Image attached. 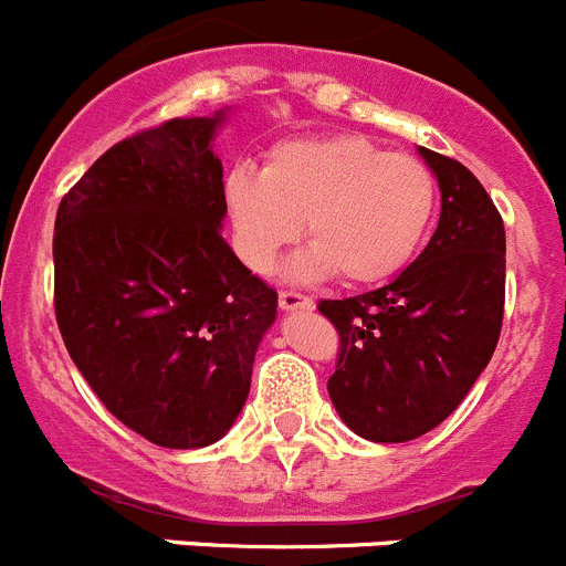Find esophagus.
<instances>
[{"label":"esophagus","instance_id":"34e87169","mask_svg":"<svg viewBox=\"0 0 566 566\" xmlns=\"http://www.w3.org/2000/svg\"><path fill=\"white\" fill-rule=\"evenodd\" d=\"M279 307L287 310V313H298V310H313L315 302L310 295L295 293V290H282L279 293Z\"/></svg>","mask_w":566,"mask_h":566}]
</instances>
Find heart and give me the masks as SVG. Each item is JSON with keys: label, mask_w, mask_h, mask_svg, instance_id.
Listing matches in <instances>:
<instances>
[{"label": "heart", "mask_w": 566, "mask_h": 566, "mask_svg": "<svg viewBox=\"0 0 566 566\" xmlns=\"http://www.w3.org/2000/svg\"><path fill=\"white\" fill-rule=\"evenodd\" d=\"M233 251L268 273L287 245L310 251L293 279L338 273L346 284H378L403 271L437 211V177L415 155L386 151L364 135L287 140L262 171L237 166L222 182Z\"/></svg>", "instance_id": "heart-1"}]
</instances>
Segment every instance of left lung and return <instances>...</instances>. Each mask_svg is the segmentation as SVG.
I'll list each match as a JSON object with an SVG mask.
<instances>
[{
	"mask_svg": "<svg viewBox=\"0 0 566 566\" xmlns=\"http://www.w3.org/2000/svg\"><path fill=\"white\" fill-rule=\"evenodd\" d=\"M417 151L442 200L426 251L384 287L318 304L340 338L329 397L340 420L371 442L437 429L488 366L505 315L496 206L462 163Z\"/></svg>",
	"mask_w": 566,
	"mask_h": 566,
	"instance_id": "1",
	"label": "left lung"
}]
</instances>
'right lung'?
<instances>
[{"label": "right lung", "mask_w": 566, "mask_h": 566, "mask_svg": "<svg viewBox=\"0 0 566 566\" xmlns=\"http://www.w3.org/2000/svg\"><path fill=\"white\" fill-rule=\"evenodd\" d=\"M226 112L137 132L86 169L55 213V321L101 403L163 448L226 437L276 321V290L231 251Z\"/></svg>", "instance_id": "add662e5"}]
</instances>
